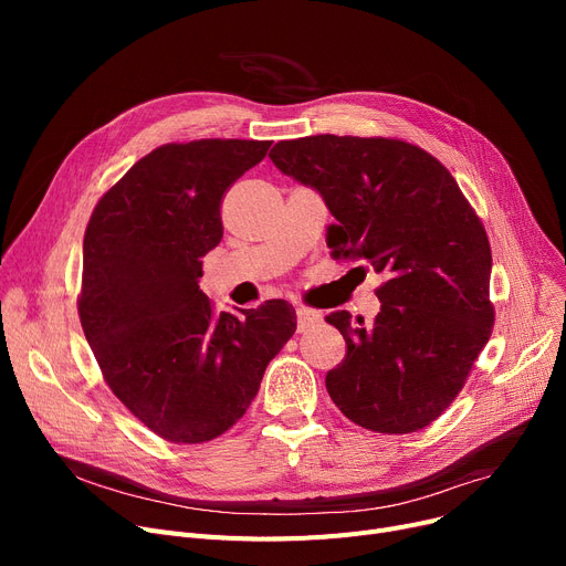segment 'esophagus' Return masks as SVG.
<instances>
[{
    "label": "esophagus",
    "mask_w": 566,
    "mask_h": 566,
    "mask_svg": "<svg viewBox=\"0 0 566 566\" xmlns=\"http://www.w3.org/2000/svg\"><path fill=\"white\" fill-rule=\"evenodd\" d=\"M295 316H298V333H305L307 328H312L314 323L321 321V314L314 310H307V307L295 310Z\"/></svg>",
    "instance_id": "34e87169"
}]
</instances>
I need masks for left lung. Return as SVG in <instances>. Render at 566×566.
Instances as JSON below:
<instances>
[{
	"instance_id": "left-lung-1",
	"label": "left lung",
	"mask_w": 566,
	"mask_h": 566,
	"mask_svg": "<svg viewBox=\"0 0 566 566\" xmlns=\"http://www.w3.org/2000/svg\"><path fill=\"white\" fill-rule=\"evenodd\" d=\"M275 167L314 188L337 224L328 248L385 282L380 312L325 316L346 358L325 376L346 418L378 433L431 424L461 392L493 328L491 245L454 176L401 139L314 135L277 142Z\"/></svg>"
}]
</instances>
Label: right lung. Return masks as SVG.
I'll return each instance as SVG.
<instances>
[{"label": "right lung", "mask_w": 566, "mask_h": 566, "mask_svg": "<svg viewBox=\"0 0 566 566\" xmlns=\"http://www.w3.org/2000/svg\"><path fill=\"white\" fill-rule=\"evenodd\" d=\"M268 148L254 139L158 146L101 197L86 224L84 337L118 401L169 442L231 429L295 333L286 301L218 314L199 291L201 259L222 241V195Z\"/></svg>", "instance_id": "right-lung-1"}]
</instances>
